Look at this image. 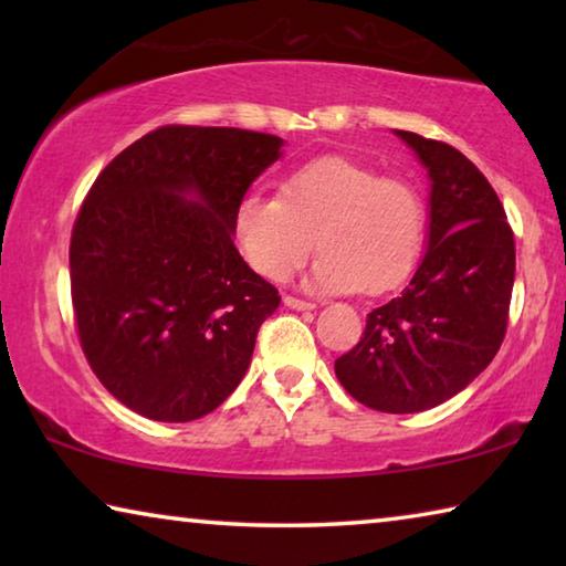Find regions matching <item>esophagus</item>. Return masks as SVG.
I'll return each instance as SVG.
<instances>
[{"instance_id": "34e87169", "label": "esophagus", "mask_w": 566, "mask_h": 566, "mask_svg": "<svg viewBox=\"0 0 566 566\" xmlns=\"http://www.w3.org/2000/svg\"><path fill=\"white\" fill-rule=\"evenodd\" d=\"M284 304L290 306V310H296V312H310V310H314L312 302L296 300V296H284Z\"/></svg>"}]
</instances>
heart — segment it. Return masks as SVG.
<instances>
[{
    "instance_id": "b5f03b06",
    "label": "heart",
    "mask_w": 566,
    "mask_h": 566,
    "mask_svg": "<svg viewBox=\"0 0 566 566\" xmlns=\"http://www.w3.org/2000/svg\"><path fill=\"white\" fill-rule=\"evenodd\" d=\"M237 242L252 270L282 282L312 252L306 286L379 294L415 272L427 239V207L415 185L329 155L284 177L280 195L249 191L237 205Z\"/></svg>"
}]
</instances>
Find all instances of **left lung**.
Wrapping results in <instances>:
<instances>
[{
	"instance_id": "obj_1",
	"label": "left lung",
	"mask_w": 566,
	"mask_h": 566,
	"mask_svg": "<svg viewBox=\"0 0 566 566\" xmlns=\"http://www.w3.org/2000/svg\"><path fill=\"white\" fill-rule=\"evenodd\" d=\"M429 177L427 252L405 292L367 314L334 361L364 407L415 415L459 395L500 352L514 286V234L486 177L462 151L395 129Z\"/></svg>"
}]
</instances>
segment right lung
<instances>
[{
	"instance_id": "add662e5",
	"label": "right lung",
	"mask_w": 566,
	"mask_h": 566,
	"mask_svg": "<svg viewBox=\"0 0 566 566\" xmlns=\"http://www.w3.org/2000/svg\"><path fill=\"white\" fill-rule=\"evenodd\" d=\"M284 139L234 127H159L114 157L70 244L82 349L112 397L191 421L232 395L280 292L234 247V214Z\"/></svg>"
}]
</instances>
